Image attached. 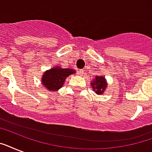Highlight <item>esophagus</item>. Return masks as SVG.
<instances>
[{
    "mask_svg": "<svg viewBox=\"0 0 152 152\" xmlns=\"http://www.w3.org/2000/svg\"><path fill=\"white\" fill-rule=\"evenodd\" d=\"M78 74L80 76H83V74H84V70L83 69H80L78 71Z\"/></svg>",
    "mask_w": 152,
    "mask_h": 152,
    "instance_id": "obj_1",
    "label": "esophagus"
}]
</instances>
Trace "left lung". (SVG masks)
Here are the masks:
<instances>
[{"mask_svg": "<svg viewBox=\"0 0 152 152\" xmlns=\"http://www.w3.org/2000/svg\"><path fill=\"white\" fill-rule=\"evenodd\" d=\"M91 85H92V88L95 90V92L100 95L105 90V88L106 87V83L104 77H102V76L98 77V76H96L95 80L93 81V83H91Z\"/></svg>", "mask_w": 152, "mask_h": 152, "instance_id": "obj_1", "label": "left lung"}]
</instances>
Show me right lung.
Masks as SVG:
<instances>
[{"mask_svg": "<svg viewBox=\"0 0 152 152\" xmlns=\"http://www.w3.org/2000/svg\"><path fill=\"white\" fill-rule=\"evenodd\" d=\"M75 72L69 69H61L58 67L53 68L45 72L42 76V85L49 91H57L64 84L65 78Z\"/></svg>", "mask_w": 152, "mask_h": 152, "instance_id": "obj_1", "label": "right lung"}]
</instances>
